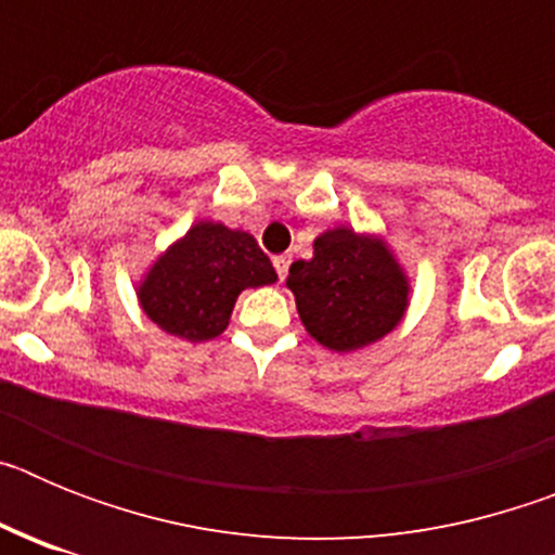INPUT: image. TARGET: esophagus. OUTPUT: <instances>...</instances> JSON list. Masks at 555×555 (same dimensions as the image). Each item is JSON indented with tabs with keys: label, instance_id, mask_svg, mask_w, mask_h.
I'll list each match as a JSON object with an SVG mask.
<instances>
[{
	"label": "esophagus",
	"instance_id": "1",
	"mask_svg": "<svg viewBox=\"0 0 555 555\" xmlns=\"http://www.w3.org/2000/svg\"><path fill=\"white\" fill-rule=\"evenodd\" d=\"M274 269H278V278L281 281H286V274H288V263H292V255H274Z\"/></svg>",
	"mask_w": 555,
	"mask_h": 555
}]
</instances>
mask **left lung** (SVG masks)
Returning <instances> with one entry per match:
<instances>
[{
	"label": "left lung",
	"mask_w": 555,
	"mask_h": 555,
	"mask_svg": "<svg viewBox=\"0 0 555 555\" xmlns=\"http://www.w3.org/2000/svg\"><path fill=\"white\" fill-rule=\"evenodd\" d=\"M292 288L302 325L322 347L352 352L395 331L411 283L380 235L333 228L313 238L311 261H294Z\"/></svg>",
	"instance_id": "obj_1"
}]
</instances>
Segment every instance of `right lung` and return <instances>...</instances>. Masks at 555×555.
Wrapping results in <instances>:
<instances>
[{"mask_svg":"<svg viewBox=\"0 0 555 555\" xmlns=\"http://www.w3.org/2000/svg\"><path fill=\"white\" fill-rule=\"evenodd\" d=\"M274 281L278 272L253 235L205 219L155 258L135 294L160 331L210 341L228 327L244 288Z\"/></svg>","mask_w":555,"mask_h":555,"instance_id":"right-lung-1","label":"right lung"}]
</instances>
